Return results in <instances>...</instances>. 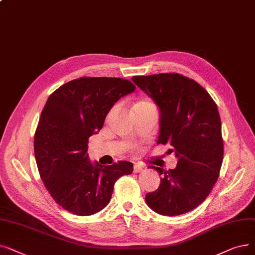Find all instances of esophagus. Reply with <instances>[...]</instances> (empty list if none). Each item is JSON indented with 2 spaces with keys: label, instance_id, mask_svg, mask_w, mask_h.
<instances>
[{
  "label": "esophagus",
  "instance_id": "34e87169",
  "mask_svg": "<svg viewBox=\"0 0 255 255\" xmlns=\"http://www.w3.org/2000/svg\"><path fill=\"white\" fill-rule=\"evenodd\" d=\"M143 171V167L142 165H140V164H138V163H135L134 164V167H133V172L134 173H140V172H142Z\"/></svg>",
  "mask_w": 255,
  "mask_h": 255
}]
</instances>
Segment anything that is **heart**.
I'll return each instance as SVG.
<instances>
[{
	"instance_id": "heart-1",
	"label": "heart",
	"mask_w": 255,
	"mask_h": 255,
	"mask_svg": "<svg viewBox=\"0 0 255 255\" xmlns=\"http://www.w3.org/2000/svg\"><path fill=\"white\" fill-rule=\"evenodd\" d=\"M146 104H151V103H149V102H146V101H141V102H138V103H136L135 105H146ZM134 105V106H135Z\"/></svg>"
}]
</instances>
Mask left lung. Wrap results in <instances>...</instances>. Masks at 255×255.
<instances>
[{"mask_svg":"<svg viewBox=\"0 0 255 255\" xmlns=\"http://www.w3.org/2000/svg\"><path fill=\"white\" fill-rule=\"evenodd\" d=\"M133 81L160 109L157 143H170L178 157L163 171L158 189L147 204L163 216H178L200 205L212 192L222 167L224 143L217 104L195 80L177 73L134 76Z\"/></svg>","mask_w":255,"mask_h":255,"instance_id":"obj_1","label":"left lung"}]
</instances>
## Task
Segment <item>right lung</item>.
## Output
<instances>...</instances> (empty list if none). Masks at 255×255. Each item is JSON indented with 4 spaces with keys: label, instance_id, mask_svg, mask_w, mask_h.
<instances>
[{
    "label": "right lung",
    "instance_id": "add662e5",
    "mask_svg": "<svg viewBox=\"0 0 255 255\" xmlns=\"http://www.w3.org/2000/svg\"><path fill=\"white\" fill-rule=\"evenodd\" d=\"M129 80L81 77L52 93L43 107L34 135L40 178L57 204L78 216L103 209L116 181L133 171V163L112 165L88 160V138L101 130L105 118L121 97L134 92Z\"/></svg>",
    "mask_w": 255,
    "mask_h": 255
}]
</instances>
